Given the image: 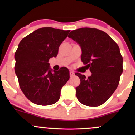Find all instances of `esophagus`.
I'll use <instances>...</instances> for the list:
<instances>
[{"label": "esophagus", "mask_w": 135, "mask_h": 135, "mask_svg": "<svg viewBox=\"0 0 135 135\" xmlns=\"http://www.w3.org/2000/svg\"><path fill=\"white\" fill-rule=\"evenodd\" d=\"M74 75H75V74L73 72H72V71H70V77H74Z\"/></svg>", "instance_id": "esophagus-1"}]
</instances>
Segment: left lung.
Instances as JSON below:
<instances>
[{"label": "left lung", "instance_id": "obj_1", "mask_svg": "<svg viewBox=\"0 0 135 135\" xmlns=\"http://www.w3.org/2000/svg\"><path fill=\"white\" fill-rule=\"evenodd\" d=\"M69 37L79 44L82 61L91 72L88 77L75 74L80 80L75 88L77 99L84 105L100 106L117 89L123 71L118 45L103 31L91 28L73 30Z\"/></svg>", "mask_w": 135, "mask_h": 135}]
</instances>
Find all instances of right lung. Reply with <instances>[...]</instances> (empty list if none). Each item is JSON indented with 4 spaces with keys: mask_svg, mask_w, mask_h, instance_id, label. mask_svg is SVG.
<instances>
[{
    "mask_svg": "<svg viewBox=\"0 0 135 135\" xmlns=\"http://www.w3.org/2000/svg\"><path fill=\"white\" fill-rule=\"evenodd\" d=\"M70 30L44 27L20 41L15 55V70L20 87L35 104L50 105L59 100L61 89L70 78L68 69L52 70L49 59L56 57Z\"/></svg>",
    "mask_w": 135,
    "mask_h": 135,
    "instance_id": "right-lung-1",
    "label": "right lung"
}]
</instances>
